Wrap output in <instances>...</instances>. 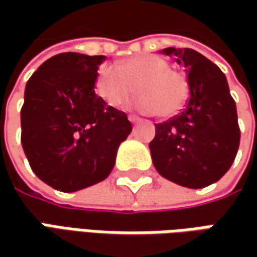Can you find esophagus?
Returning <instances> with one entry per match:
<instances>
[{"label":"esophagus","mask_w":257,"mask_h":257,"mask_svg":"<svg viewBox=\"0 0 257 257\" xmlns=\"http://www.w3.org/2000/svg\"><path fill=\"white\" fill-rule=\"evenodd\" d=\"M128 120H130V121H132L133 124H137V123H140V121H142V118H140V117H137V115H133V114H130V115H128Z\"/></svg>","instance_id":"34e87169"}]
</instances>
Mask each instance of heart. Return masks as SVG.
Instances as JSON below:
<instances>
[{"instance_id":"heart-1","label":"heart","mask_w":257,"mask_h":257,"mask_svg":"<svg viewBox=\"0 0 257 257\" xmlns=\"http://www.w3.org/2000/svg\"><path fill=\"white\" fill-rule=\"evenodd\" d=\"M134 90L140 94L134 107L160 117L174 115L187 98L184 75L170 68V63L157 55H134L115 67L104 65L98 70L95 91L110 107H121Z\"/></svg>"}]
</instances>
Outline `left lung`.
Segmentation results:
<instances>
[{
    "label": "left lung",
    "mask_w": 257,
    "mask_h": 257,
    "mask_svg": "<svg viewBox=\"0 0 257 257\" xmlns=\"http://www.w3.org/2000/svg\"><path fill=\"white\" fill-rule=\"evenodd\" d=\"M187 73L189 98L182 113L156 124L150 142L154 167L167 180L190 189L217 182L230 169L240 143L236 103L226 75L192 48H164Z\"/></svg>",
    "instance_id": "8db88e82"
}]
</instances>
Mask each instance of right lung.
<instances>
[{"mask_svg":"<svg viewBox=\"0 0 257 257\" xmlns=\"http://www.w3.org/2000/svg\"><path fill=\"white\" fill-rule=\"evenodd\" d=\"M105 55L61 53L48 58L25 85L21 143L38 179L60 192L104 180L117 149L132 132L127 114L94 91Z\"/></svg>","mask_w":257,"mask_h":257,"instance_id":"add662e5","label":"right lung"}]
</instances>
